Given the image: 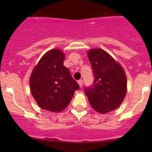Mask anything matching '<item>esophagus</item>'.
I'll list each match as a JSON object with an SVG mask.
<instances>
[{
	"label": "esophagus",
	"mask_w": 152,
	"mask_h": 152,
	"mask_svg": "<svg viewBox=\"0 0 152 152\" xmlns=\"http://www.w3.org/2000/svg\"><path fill=\"white\" fill-rule=\"evenodd\" d=\"M77 83H78L79 86H80V88H81V87H82V85H83V80H81V79H80V80H78Z\"/></svg>",
	"instance_id": "esophagus-1"
}]
</instances>
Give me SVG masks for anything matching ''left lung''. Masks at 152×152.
<instances>
[{
  "mask_svg": "<svg viewBox=\"0 0 152 152\" xmlns=\"http://www.w3.org/2000/svg\"><path fill=\"white\" fill-rule=\"evenodd\" d=\"M94 77V83L84 88L93 109L107 113L117 108L124 100L127 88L126 74L107 52L91 49L88 53Z\"/></svg>",
  "mask_w": 152,
  "mask_h": 152,
  "instance_id": "left-lung-1",
  "label": "left lung"
}]
</instances>
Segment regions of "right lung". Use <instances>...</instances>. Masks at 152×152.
Here are the masks:
<instances>
[{
    "label": "right lung",
    "instance_id": "obj_1",
    "mask_svg": "<svg viewBox=\"0 0 152 152\" xmlns=\"http://www.w3.org/2000/svg\"><path fill=\"white\" fill-rule=\"evenodd\" d=\"M64 54L59 49L45 53L33 69L29 80L32 95L42 109L60 112L66 108L79 89L64 66Z\"/></svg>",
    "mask_w": 152,
    "mask_h": 152
}]
</instances>
